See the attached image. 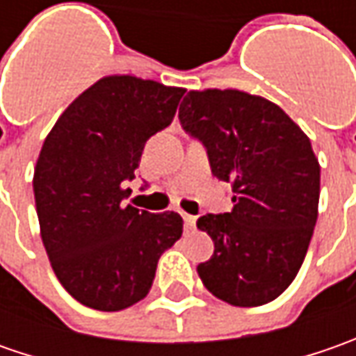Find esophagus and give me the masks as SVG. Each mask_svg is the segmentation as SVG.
Segmentation results:
<instances>
[{
	"instance_id": "obj_1",
	"label": "esophagus",
	"mask_w": 356,
	"mask_h": 356,
	"mask_svg": "<svg viewBox=\"0 0 356 356\" xmlns=\"http://www.w3.org/2000/svg\"><path fill=\"white\" fill-rule=\"evenodd\" d=\"M182 218H184V224L186 227H194V224H196V216H190V213H182Z\"/></svg>"
}]
</instances>
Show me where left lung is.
I'll list each match as a JSON object with an SVG mask.
<instances>
[{"label": "left lung", "instance_id": "obj_1", "mask_svg": "<svg viewBox=\"0 0 356 356\" xmlns=\"http://www.w3.org/2000/svg\"><path fill=\"white\" fill-rule=\"evenodd\" d=\"M178 118L234 192L232 212L196 222L213 239L200 280L236 307L273 301L295 280L317 222L321 168L311 140L277 104L243 90H190Z\"/></svg>", "mask_w": 356, "mask_h": 356}]
</instances>
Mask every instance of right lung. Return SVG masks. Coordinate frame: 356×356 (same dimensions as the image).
Returning a JSON list of instances; mask_svg holds the SVG:
<instances>
[{
	"mask_svg": "<svg viewBox=\"0 0 356 356\" xmlns=\"http://www.w3.org/2000/svg\"><path fill=\"white\" fill-rule=\"evenodd\" d=\"M184 92L104 76L67 106L43 143L33 174L41 239L57 280L87 307L120 311L144 299L160 255L182 236L180 213L122 200L144 144L170 124Z\"/></svg>",
	"mask_w": 356,
	"mask_h": 356,
	"instance_id": "obj_1",
	"label": "right lung"
}]
</instances>
